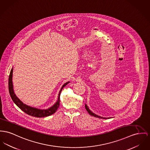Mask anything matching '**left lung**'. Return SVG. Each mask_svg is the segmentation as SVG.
<instances>
[{"label":"left lung","mask_w":150,"mask_h":150,"mask_svg":"<svg viewBox=\"0 0 150 150\" xmlns=\"http://www.w3.org/2000/svg\"><path fill=\"white\" fill-rule=\"evenodd\" d=\"M85 109H86V110H87V111L88 112V113L90 114V115H91V116H93V117H96V118H103L102 117H100V116H98L97 115H96L95 114H94V113H93L91 111H90L89 109V108H88V107L87 106V105H85ZM104 119H107V118H103Z\"/></svg>","instance_id":"8db88e82"}]
</instances>
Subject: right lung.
Instances as JSON below:
<instances>
[{
	"instance_id": "add662e5",
	"label": "right lung",
	"mask_w": 150,
	"mask_h": 150,
	"mask_svg": "<svg viewBox=\"0 0 150 150\" xmlns=\"http://www.w3.org/2000/svg\"><path fill=\"white\" fill-rule=\"evenodd\" d=\"M12 72H13V69L11 70L9 79H8V89H9V93L10 94L12 100L14 102V103L20 108L21 110L23 111L26 114H28L29 115L34 117H38V118H41L44 117H48L50 115L54 114L60 106V97L61 92L63 88L69 82H68L65 83L61 88V90L59 94L58 100L57 102L50 109H48L47 110H40L36 108H31L30 106H28L25 104H24L21 100H20L15 95L14 93V91L13 90V84H12Z\"/></svg>"
}]
</instances>
